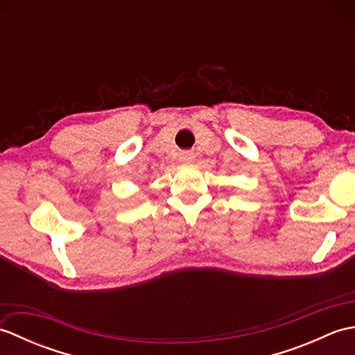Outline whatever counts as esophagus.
Returning <instances> with one entry per match:
<instances>
[{
  "mask_svg": "<svg viewBox=\"0 0 355 355\" xmlns=\"http://www.w3.org/2000/svg\"><path fill=\"white\" fill-rule=\"evenodd\" d=\"M178 160L183 164H191L195 160V154L191 153V150H183V153H180Z\"/></svg>",
  "mask_w": 355,
  "mask_h": 355,
  "instance_id": "34e87169",
  "label": "esophagus"
}]
</instances>
